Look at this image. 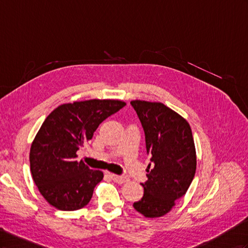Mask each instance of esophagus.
<instances>
[{
    "label": "esophagus",
    "mask_w": 248,
    "mask_h": 248,
    "mask_svg": "<svg viewBox=\"0 0 248 248\" xmlns=\"http://www.w3.org/2000/svg\"><path fill=\"white\" fill-rule=\"evenodd\" d=\"M108 175H109L112 180L114 182H117V183H124L126 181V178L124 176H118V175H115V174H112V173H107Z\"/></svg>",
    "instance_id": "esophagus-1"
}]
</instances>
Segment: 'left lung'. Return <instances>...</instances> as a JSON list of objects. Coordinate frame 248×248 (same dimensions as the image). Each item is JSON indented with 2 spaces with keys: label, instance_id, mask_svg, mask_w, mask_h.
I'll use <instances>...</instances> for the list:
<instances>
[{
  "label": "left lung",
  "instance_id": "8db88e82",
  "mask_svg": "<svg viewBox=\"0 0 248 248\" xmlns=\"http://www.w3.org/2000/svg\"><path fill=\"white\" fill-rule=\"evenodd\" d=\"M145 135L151 155L144 193L134 208L145 218L168 214L176 200L185 196L196 173V149L192 129L178 113L161 103L132 100Z\"/></svg>",
  "mask_w": 248,
  "mask_h": 248
}]
</instances>
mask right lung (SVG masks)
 Returning <instances> with one entry per match:
<instances>
[{"mask_svg": "<svg viewBox=\"0 0 248 248\" xmlns=\"http://www.w3.org/2000/svg\"><path fill=\"white\" fill-rule=\"evenodd\" d=\"M125 106L122 100L90 99L59 106L43 123L30 148V170L42 196L61 211H76L90 202L104 178L76 160V152L92 139L106 118Z\"/></svg>", "mask_w": 248, "mask_h": 248, "instance_id": "1", "label": "right lung"}]
</instances>
